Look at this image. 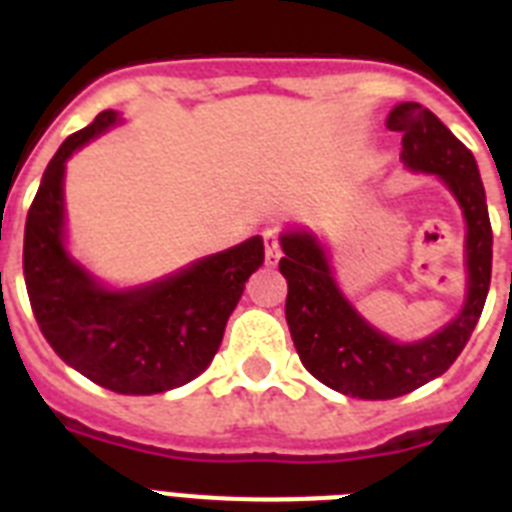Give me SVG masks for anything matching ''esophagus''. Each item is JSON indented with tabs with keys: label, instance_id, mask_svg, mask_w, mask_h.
Wrapping results in <instances>:
<instances>
[{
	"label": "esophagus",
	"instance_id": "34e87169",
	"mask_svg": "<svg viewBox=\"0 0 512 512\" xmlns=\"http://www.w3.org/2000/svg\"><path fill=\"white\" fill-rule=\"evenodd\" d=\"M265 257H268V263H279L281 257V239L276 231H265Z\"/></svg>",
	"mask_w": 512,
	"mask_h": 512
}]
</instances>
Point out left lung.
I'll use <instances>...</instances> for the list:
<instances>
[{
    "label": "left lung",
    "mask_w": 512,
    "mask_h": 512,
    "mask_svg": "<svg viewBox=\"0 0 512 512\" xmlns=\"http://www.w3.org/2000/svg\"><path fill=\"white\" fill-rule=\"evenodd\" d=\"M388 130L401 132L409 170L433 172L460 201L468 220V300L452 324L412 345H398L366 324L340 295L324 249L311 233H284L279 271L287 279V324L305 369L350 398L385 401L436 380L457 361L484 311L492 281V223L476 159L433 111L398 103Z\"/></svg>",
    "instance_id": "left-lung-1"
}]
</instances>
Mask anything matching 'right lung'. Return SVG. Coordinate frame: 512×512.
Masks as SVG:
<instances>
[{
  "label": "right lung",
  "mask_w": 512,
  "mask_h": 512,
  "mask_svg": "<svg viewBox=\"0 0 512 512\" xmlns=\"http://www.w3.org/2000/svg\"><path fill=\"white\" fill-rule=\"evenodd\" d=\"M111 124L116 111L98 114L47 164L26 217L23 276L36 324L68 366L114 393L151 396L207 369L265 249L252 236L151 287L108 292L95 284L63 247V172L68 156Z\"/></svg>",
  "instance_id": "add662e5"
}]
</instances>
